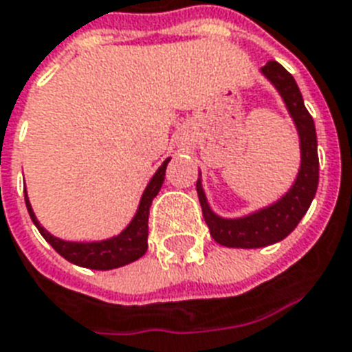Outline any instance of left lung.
<instances>
[{
	"label": "left lung",
	"instance_id": "8db88e82",
	"mask_svg": "<svg viewBox=\"0 0 352 352\" xmlns=\"http://www.w3.org/2000/svg\"><path fill=\"white\" fill-rule=\"evenodd\" d=\"M261 73L268 78L272 86L277 89L280 99L287 106L288 113L292 117L296 130L299 135V163L298 176L294 179L292 187L280 196L279 200L270 206L257 209L246 217L239 219H224L217 214L209 207L207 196L201 187V178L196 182V192L200 200L201 213L206 224L211 231L214 241L228 248H264L270 244L287 239L299 220L309 211L310 204L314 200L318 182H320V160H318V138L316 126L309 110L305 108L303 95L299 91L298 84L290 73L275 60L261 67Z\"/></svg>",
	"mask_w": 352,
	"mask_h": 352
}]
</instances>
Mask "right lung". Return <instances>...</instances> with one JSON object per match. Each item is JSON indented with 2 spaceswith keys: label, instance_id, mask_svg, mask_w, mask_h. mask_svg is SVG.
Here are the masks:
<instances>
[{
  "label": "right lung",
  "instance_id": "add662e5",
  "mask_svg": "<svg viewBox=\"0 0 352 352\" xmlns=\"http://www.w3.org/2000/svg\"><path fill=\"white\" fill-rule=\"evenodd\" d=\"M170 162V157H167L162 163V167L157 168L156 174L152 176L146 189L141 195L139 200V207L133 219L130 220V224L116 236L104 239V241H91V242H73L64 241L58 236L51 235L40 222H38L36 214L32 211L31 201L27 196L25 189V204L27 211L31 214V220L40 231V235L56 250L64 258H67L69 263L82 266V268L91 270H113L121 268L124 264H130L133 261H138L139 257H143L148 248V209L152 206V200L156 198L160 192L165 179V170Z\"/></svg>",
  "mask_w": 352,
  "mask_h": 352
}]
</instances>
